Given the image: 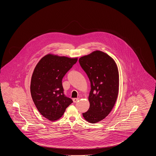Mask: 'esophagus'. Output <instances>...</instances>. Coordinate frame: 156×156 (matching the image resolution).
Here are the masks:
<instances>
[{
  "label": "esophagus",
  "mask_w": 156,
  "mask_h": 156,
  "mask_svg": "<svg viewBox=\"0 0 156 156\" xmlns=\"http://www.w3.org/2000/svg\"><path fill=\"white\" fill-rule=\"evenodd\" d=\"M79 98H73V102H74V103H76V102H78V101H79Z\"/></svg>",
  "instance_id": "esophagus-1"
}]
</instances>
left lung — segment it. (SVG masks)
Here are the masks:
<instances>
[{"label":"left lung","instance_id":"1","mask_svg":"<svg viewBox=\"0 0 156 156\" xmlns=\"http://www.w3.org/2000/svg\"><path fill=\"white\" fill-rule=\"evenodd\" d=\"M80 66L90 82L89 109L82 115L95 123L111 112L119 92V71L115 60L105 52L94 51L79 59Z\"/></svg>","mask_w":156,"mask_h":156}]
</instances>
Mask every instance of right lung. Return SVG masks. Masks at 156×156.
I'll use <instances>...</instances> for the list:
<instances>
[{
	"label": "right lung",
	"instance_id": "right-lung-1",
	"mask_svg": "<svg viewBox=\"0 0 156 156\" xmlns=\"http://www.w3.org/2000/svg\"><path fill=\"white\" fill-rule=\"evenodd\" d=\"M78 58L48 54L37 63L32 74L30 92L37 110L50 121L59 119L73 100L66 97L62 79Z\"/></svg>",
	"mask_w": 156,
	"mask_h": 156
}]
</instances>
